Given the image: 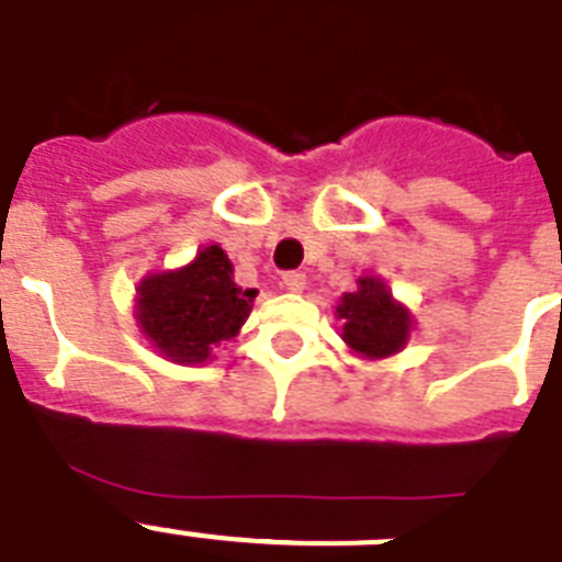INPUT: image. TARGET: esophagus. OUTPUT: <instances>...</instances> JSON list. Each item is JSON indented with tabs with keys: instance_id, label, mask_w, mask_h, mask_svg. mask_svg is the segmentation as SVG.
I'll return each instance as SVG.
<instances>
[{
	"instance_id": "1",
	"label": "esophagus",
	"mask_w": 562,
	"mask_h": 562,
	"mask_svg": "<svg viewBox=\"0 0 562 562\" xmlns=\"http://www.w3.org/2000/svg\"><path fill=\"white\" fill-rule=\"evenodd\" d=\"M282 285H285L288 291L300 294L302 288L308 285V277H305V271H285V274H282Z\"/></svg>"
}]
</instances>
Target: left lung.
Returning <instances> with one entry per match:
<instances>
[{
    "label": "left lung",
    "mask_w": 562,
    "mask_h": 562,
    "mask_svg": "<svg viewBox=\"0 0 562 562\" xmlns=\"http://www.w3.org/2000/svg\"><path fill=\"white\" fill-rule=\"evenodd\" d=\"M336 314L345 322L341 339L356 353L370 359L396 353L409 336V314L393 302L387 288L373 277L359 280V291L341 296Z\"/></svg>",
    "instance_id": "1"
}]
</instances>
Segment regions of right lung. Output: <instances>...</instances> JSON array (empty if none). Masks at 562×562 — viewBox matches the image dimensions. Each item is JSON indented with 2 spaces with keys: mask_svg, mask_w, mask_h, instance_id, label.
<instances>
[{
  "mask_svg": "<svg viewBox=\"0 0 562 562\" xmlns=\"http://www.w3.org/2000/svg\"><path fill=\"white\" fill-rule=\"evenodd\" d=\"M221 246H209L192 266L146 277L138 288V325L175 362H206L214 348L243 328L257 288L243 291Z\"/></svg>",
  "mask_w": 562,
  "mask_h": 562,
  "instance_id": "add662e5",
  "label": "right lung"
}]
</instances>
